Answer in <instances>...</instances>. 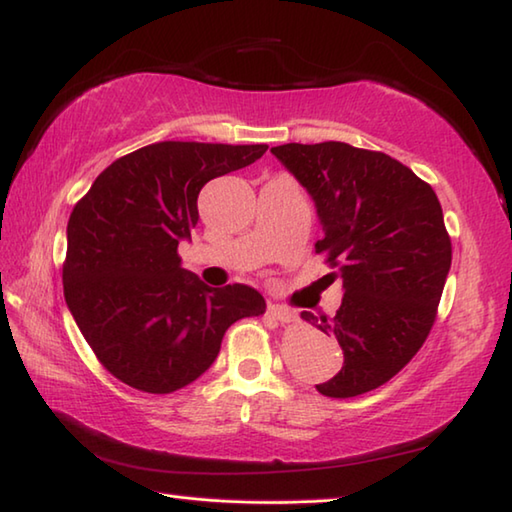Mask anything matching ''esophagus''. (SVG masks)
Listing matches in <instances>:
<instances>
[{
  "label": "esophagus",
  "mask_w": 512,
  "mask_h": 512,
  "mask_svg": "<svg viewBox=\"0 0 512 512\" xmlns=\"http://www.w3.org/2000/svg\"><path fill=\"white\" fill-rule=\"evenodd\" d=\"M268 313H271L273 318L280 322V324H293V322L300 320V315H297V311L288 309V306H280V304L268 306Z\"/></svg>",
  "instance_id": "esophagus-1"
}]
</instances>
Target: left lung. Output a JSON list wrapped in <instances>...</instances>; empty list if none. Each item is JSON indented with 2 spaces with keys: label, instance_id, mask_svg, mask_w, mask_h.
Instances as JSON below:
<instances>
[{
  "label": "left lung",
  "instance_id": "8db88e82",
  "mask_svg": "<svg viewBox=\"0 0 512 512\" xmlns=\"http://www.w3.org/2000/svg\"><path fill=\"white\" fill-rule=\"evenodd\" d=\"M271 154L313 199L322 226L315 250L342 280L336 318L302 313L345 353L338 374L315 387L331 398L371 392L414 358L434 324L452 264L441 203L383 152L327 141Z\"/></svg>",
  "mask_w": 512,
  "mask_h": 512
}]
</instances>
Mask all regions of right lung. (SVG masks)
<instances>
[{"label": "right lung", "mask_w": 512, "mask_h": 512, "mask_svg": "<svg viewBox=\"0 0 512 512\" xmlns=\"http://www.w3.org/2000/svg\"><path fill=\"white\" fill-rule=\"evenodd\" d=\"M268 145L165 141L111 163L73 208L64 300L109 374L172 394L206 374L232 322L266 311L246 284L212 288L176 255L197 228L203 185Z\"/></svg>", "instance_id": "obj_1"}]
</instances>
